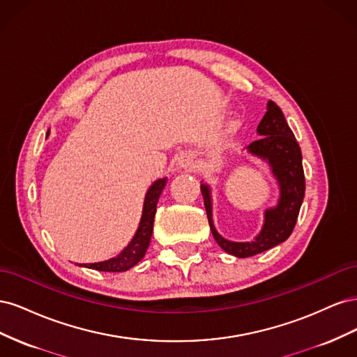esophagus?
<instances>
[{
	"mask_svg": "<svg viewBox=\"0 0 357 357\" xmlns=\"http://www.w3.org/2000/svg\"><path fill=\"white\" fill-rule=\"evenodd\" d=\"M178 165H180V168H185V169L195 168L197 159L193 158V155H190V153H185L178 158Z\"/></svg>",
	"mask_w": 357,
	"mask_h": 357,
	"instance_id": "esophagus-1",
	"label": "esophagus"
}]
</instances>
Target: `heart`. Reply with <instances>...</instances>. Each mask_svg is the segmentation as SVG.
<instances>
[{"label":"heart","mask_w":357,"mask_h":357,"mask_svg":"<svg viewBox=\"0 0 357 357\" xmlns=\"http://www.w3.org/2000/svg\"><path fill=\"white\" fill-rule=\"evenodd\" d=\"M229 126H231V129H236V128H238V121H232Z\"/></svg>","instance_id":"heart-1"}]
</instances>
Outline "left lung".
<instances>
[{
  "label": "left lung",
  "mask_w": 357,
  "mask_h": 357,
  "mask_svg": "<svg viewBox=\"0 0 357 357\" xmlns=\"http://www.w3.org/2000/svg\"><path fill=\"white\" fill-rule=\"evenodd\" d=\"M257 134L261 138L248 144L247 152L266 160L268 165L271 167L280 188V198L275 207L265 210L264 226L253 241H229L215 231L211 213L210 186L205 183L201 185L205 211H207L214 240L226 253L236 257H250L286 241L295 228L305 195L301 147L286 122L282 109L275 102H268L266 113L257 126Z\"/></svg>",
  "instance_id": "8db88e82"
}]
</instances>
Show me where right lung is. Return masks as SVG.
<instances>
[{"instance_id":"right-lung-1","label":"right lung","mask_w":357,"mask_h":357,"mask_svg":"<svg viewBox=\"0 0 357 357\" xmlns=\"http://www.w3.org/2000/svg\"><path fill=\"white\" fill-rule=\"evenodd\" d=\"M165 185H167V178H159L149 188L144 198L143 214H142V220H139V225H138V229L134 235V238L129 241V244L121 253H119L116 257L109 259V261L96 262V264H83L80 266L96 269V271H105V273H122V271H128L129 268L135 266L139 261H142L149 248L150 238H152L156 205Z\"/></svg>"}]
</instances>
